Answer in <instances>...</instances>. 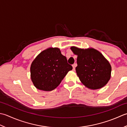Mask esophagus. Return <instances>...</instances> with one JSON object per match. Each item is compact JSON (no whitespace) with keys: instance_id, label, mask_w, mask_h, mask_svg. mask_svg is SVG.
Segmentation results:
<instances>
[{"instance_id":"obj_1","label":"esophagus","mask_w":127,"mask_h":127,"mask_svg":"<svg viewBox=\"0 0 127 127\" xmlns=\"http://www.w3.org/2000/svg\"><path fill=\"white\" fill-rule=\"evenodd\" d=\"M73 71H74L75 70V68H76V67L77 66V64L76 63H75V64H73Z\"/></svg>"}]
</instances>
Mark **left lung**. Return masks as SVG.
<instances>
[{
    "label": "left lung",
    "mask_w": 127,
    "mask_h": 127,
    "mask_svg": "<svg viewBox=\"0 0 127 127\" xmlns=\"http://www.w3.org/2000/svg\"><path fill=\"white\" fill-rule=\"evenodd\" d=\"M71 49L78 56L76 71L82 83L91 89L105 86L111 78V66L102 54L93 48Z\"/></svg>",
    "instance_id": "left-lung-1"
}]
</instances>
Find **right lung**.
<instances>
[{"label": "right lung", "instance_id": "1", "mask_svg": "<svg viewBox=\"0 0 127 127\" xmlns=\"http://www.w3.org/2000/svg\"><path fill=\"white\" fill-rule=\"evenodd\" d=\"M72 69L67 60L57 48H49L36 57L31 66V77L34 86L44 91H51L60 84Z\"/></svg>", "mask_w": 127, "mask_h": 127}]
</instances>
